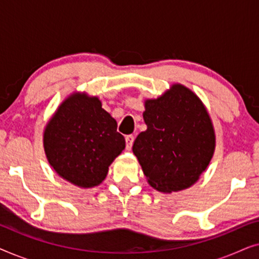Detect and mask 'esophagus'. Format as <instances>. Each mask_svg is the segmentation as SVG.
Listing matches in <instances>:
<instances>
[{"label":"esophagus","mask_w":259,"mask_h":259,"mask_svg":"<svg viewBox=\"0 0 259 259\" xmlns=\"http://www.w3.org/2000/svg\"><path fill=\"white\" fill-rule=\"evenodd\" d=\"M125 140H126V150L131 151V148H132V145H133V141H134V136H133V134L126 136Z\"/></svg>","instance_id":"1"}]
</instances>
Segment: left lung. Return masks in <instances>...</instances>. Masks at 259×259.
<instances>
[{"mask_svg":"<svg viewBox=\"0 0 259 259\" xmlns=\"http://www.w3.org/2000/svg\"><path fill=\"white\" fill-rule=\"evenodd\" d=\"M147 130L137 137V155L148 183L160 192L187 189L199 178L214 151V131L206 109L186 87L173 84L145 102Z\"/></svg>","mask_w":259,"mask_h":259,"instance_id":"left-lung-1","label":"left lung"}]
</instances>
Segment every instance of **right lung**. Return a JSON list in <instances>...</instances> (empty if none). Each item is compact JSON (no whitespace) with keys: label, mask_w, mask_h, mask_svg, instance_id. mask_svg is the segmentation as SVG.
<instances>
[{"label":"right lung","mask_w":259,"mask_h":259,"mask_svg":"<svg viewBox=\"0 0 259 259\" xmlns=\"http://www.w3.org/2000/svg\"><path fill=\"white\" fill-rule=\"evenodd\" d=\"M116 127L98 98L72 95L46 127L44 144L49 164L74 185H99L125 148V138Z\"/></svg>","instance_id":"add662e5"}]
</instances>
